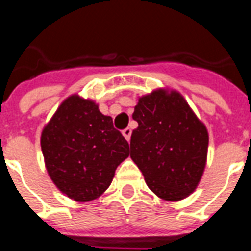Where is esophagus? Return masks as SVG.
<instances>
[{"label":"esophagus","instance_id":"1","mask_svg":"<svg viewBox=\"0 0 251 251\" xmlns=\"http://www.w3.org/2000/svg\"><path fill=\"white\" fill-rule=\"evenodd\" d=\"M122 133H123L124 138L127 139V141H129L130 136H132V129H130V128H126V129L122 130Z\"/></svg>","mask_w":251,"mask_h":251}]
</instances>
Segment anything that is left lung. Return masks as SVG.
Instances as JSON below:
<instances>
[{"label":"left lung","instance_id":"obj_1","mask_svg":"<svg viewBox=\"0 0 251 251\" xmlns=\"http://www.w3.org/2000/svg\"><path fill=\"white\" fill-rule=\"evenodd\" d=\"M133 119L130 158L158 197L178 201L196 190L208 147L205 124L176 90L158 89L139 98Z\"/></svg>","mask_w":251,"mask_h":251}]
</instances>
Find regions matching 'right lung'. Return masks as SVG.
Returning <instances> with one entry per match:
<instances>
[{
	"mask_svg": "<svg viewBox=\"0 0 251 251\" xmlns=\"http://www.w3.org/2000/svg\"><path fill=\"white\" fill-rule=\"evenodd\" d=\"M41 150L52 182L79 202L98 199L129 156V145L113 119L76 94L65 99L45 126Z\"/></svg>",
	"mask_w": 251,
	"mask_h": 251,
	"instance_id": "1",
	"label": "right lung"
}]
</instances>
